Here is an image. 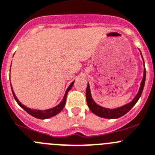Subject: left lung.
I'll list each match as a JSON object with an SVG mask.
<instances>
[{"label":"left lung","mask_w":155,"mask_h":155,"mask_svg":"<svg viewBox=\"0 0 155 155\" xmlns=\"http://www.w3.org/2000/svg\"><path fill=\"white\" fill-rule=\"evenodd\" d=\"M145 78H146V69H144L143 71V77L140 83V87L138 93L137 94L136 97H134L133 100L130 103L126 104V105L123 106V107H119L117 109H107L102 107L100 106L97 105L93 100L92 99L91 97V93H90V85L88 83L87 88H86V102H87V105L90 108V110L96 115L99 116L100 117L104 118H110V119H115V118H119L124 114H126L128 111L136 104L137 100L141 96V93L143 92V87H144V83H145Z\"/></svg>","instance_id":"1"}]
</instances>
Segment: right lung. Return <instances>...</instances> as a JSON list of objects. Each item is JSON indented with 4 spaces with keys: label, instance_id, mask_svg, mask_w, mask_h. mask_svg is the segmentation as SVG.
I'll return each mask as SVG.
<instances>
[{
    "label": "right lung",
    "instance_id": "add662e5",
    "mask_svg": "<svg viewBox=\"0 0 155 155\" xmlns=\"http://www.w3.org/2000/svg\"><path fill=\"white\" fill-rule=\"evenodd\" d=\"M73 84H74V81H73V82L71 83L70 86H69V87H68L67 90H66V92H65V96H64V97H63V100H62V101L61 102L60 104H58V105L56 106L55 107H53V108H51V109H48V110H33V109L28 108V107H26L25 106L22 105L20 102H19V100H18V98L16 97V96H15V93H14V91H13V89H12V93H13V96H14V97H15V100H16V102L18 103V105L20 106L21 108H23L24 110H25L28 113V114H29L30 115H31L32 117H34L38 118V119L44 120V119H48V118L51 117H54V116L57 115L58 113H60L61 111L62 110V109H63L64 107H65V101H66V97H67V95H68V92L71 90V88L72 87Z\"/></svg>",
    "mask_w": 155,
    "mask_h": 155
}]
</instances>
